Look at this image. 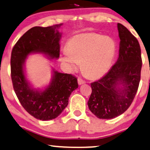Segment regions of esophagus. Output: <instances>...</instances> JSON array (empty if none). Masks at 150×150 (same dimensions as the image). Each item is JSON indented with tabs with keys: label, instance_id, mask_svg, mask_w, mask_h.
Returning a JSON list of instances; mask_svg holds the SVG:
<instances>
[{
	"label": "esophagus",
	"instance_id": "esophagus-1",
	"mask_svg": "<svg viewBox=\"0 0 150 150\" xmlns=\"http://www.w3.org/2000/svg\"><path fill=\"white\" fill-rule=\"evenodd\" d=\"M77 81H78V84L79 85H81V84H84L86 83V81H85L84 79H82L81 78V77H78V79H77Z\"/></svg>",
	"mask_w": 150,
	"mask_h": 150
}]
</instances>
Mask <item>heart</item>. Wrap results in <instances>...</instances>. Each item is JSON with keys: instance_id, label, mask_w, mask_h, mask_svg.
Masks as SVG:
<instances>
[{"instance_id": "b5f03b06", "label": "heart", "mask_w": 150, "mask_h": 150, "mask_svg": "<svg viewBox=\"0 0 150 150\" xmlns=\"http://www.w3.org/2000/svg\"><path fill=\"white\" fill-rule=\"evenodd\" d=\"M62 60L73 69L81 63L82 71L89 78L98 79L109 69L115 54V43L111 38L87 33L72 38Z\"/></svg>"}]
</instances>
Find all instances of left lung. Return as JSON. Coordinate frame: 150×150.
Returning a JSON list of instances; mask_svg holds the SVG:
<instances>
[{
    "label": "left lung",
    "instance_id": "left-lung-1",
    "mask_svg": "<svg viewBox=\"0 0 150 150\" xmlns=\"http://www.w3.org/2000/svg\"><path fill=\"white\" fill-rule=\"evenodd\" d=\"M117 30L120 39L118 59L105 76L91 84L88 106L100 119L114 118L126 111L141 80L142 58L138 41L123 25L117 23Z\"/></svg>",
    "mask_w": 150,
    "mask_h": 150
}]
</instances>
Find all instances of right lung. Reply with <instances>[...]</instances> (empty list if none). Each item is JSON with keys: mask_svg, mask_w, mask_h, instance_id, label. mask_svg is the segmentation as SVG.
<instances>
[{"mask_svg": "<svg viewBox=\"0 0 150 150\" xmlns=\"http://www.w3.org/2000/svg\"><path fill=\"white\" fill-rule=\"evenodd\" d=\"M62 23L48 27L32 28L18 39L11 54V78L21 105L32 116L50 120L61 114L69 104L71 93L78 87L77 78L72 74L54 71L52 82L42 92L30 88L23 72L26 57L31 52H42L51 58L59 57L58 29Z\"/></svg>", "mask_w": 150, "mask_h": 150, "instance_id": "add662e5", "label": "right lung"}]
</instances>
